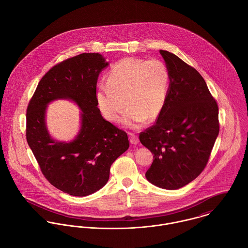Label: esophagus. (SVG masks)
I'll list each match as a JSON object with an SVG mask.
<instances>
[{"label":"esophagus","mask_w":248,"mask_h":248,"mask_svg":"<svg viewBox=\"0 0 248 248\" xmlns=\"http://www.w3.org/2000/svg\"><path fill=\"white\" fill-rule=\"evenodd\" d=\"M128 134H129V141H130V143H131L132 145H137V144L139 143L138 137H137L135 134L131 133V132H129Z\"/></svg>","instance_id":"obj_1"}]
</instances>
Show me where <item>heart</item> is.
<instances>
[{
    "label": "heart",
    "instance_id": "b5f03b06",
    "mask_svg": "<svg viewBox=\"0 0 248 248\" xmlns=\"http://www.w3.org/2000/svg\"><path fill=\"white\" fill-rule=\"evenodd\" d=\"M170 83V71L162 60L124 57L111 67L105 86H100L97 92V103L110 122L119 121L125 103L123 123L140 128L147 120H155L163 111Z\"/></svg>",
    "mask_w": 248,
    "mask_h": 248
}]
</instances>
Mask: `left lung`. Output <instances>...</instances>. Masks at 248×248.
Listing matches in <instances>:
<instances>
[{"label":"left lung","instance_id":"obj_1","mask_svg":"<svg viewBox=\"0 0 248 248\" xmlns=\"http://www.w3.org/2000/svg\"><path fill=\"white\" fill-rule=\"evenodd\" d=\"M170 75L167 101L140 142L153 154L146 177L153 185L176 190L205 169L219 132L218 106L198 71L175 54L160 50Z\"/></svg>","mask_w":248,"mask_h":248}]
</instances>
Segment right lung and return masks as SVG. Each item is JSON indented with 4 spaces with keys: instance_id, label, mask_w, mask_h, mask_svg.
<instances>
[{
    "instance_id": "add662e5",
    "label": "right lung",
    "mask_w": 248,
    "mask_h": 248,
    "mask_svg": "<svg viewBox=\"0 0 248 248\" xmlns=\"http://www.w3.org/2000/svg\"><path fill=\"white\" fill-rule=\"evenodd\" d=\"M107 66L98 52L63 60L41 78L27 108V141L43 175L71 196L101 189L113 162L129 148L126 132L105 121L98 108V78ZM58 98L72 99L82 109V128L69 143L51 140L46 126V105Z\"/></svg>"
}]
</instances>
